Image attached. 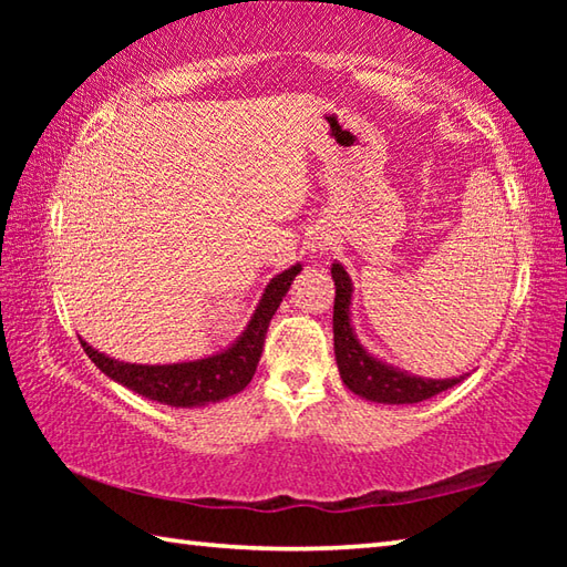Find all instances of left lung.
<instances>
[{"mask_svg": "<svg viewBox=\"0 0 567 567\" xmlns=\"http://www.w3.org/2000/svg\"><path fill=\"white\" fill-rule=\"evenodd\" d=\"M334 280V312H332V332H334V360H338L340 378L354 395L372 402H385V405H412V402L430 400L437 392L457 385L460 378L427 380L410 375V372L392 368L362 348L358 334L350 324V305H352V280L340 262L332 265Z\"/></svg>", "mask_w": 567, "mask_h": 567, "instance_id": "obj_1", "label": "left lung"}]
</instances>
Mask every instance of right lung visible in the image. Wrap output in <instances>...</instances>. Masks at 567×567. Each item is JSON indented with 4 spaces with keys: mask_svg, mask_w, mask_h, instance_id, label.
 <instances>
[{
    "mask_svg": "<svg viewBox=\"0 0 567 567\" xmlns=\"http://www.w3.org/2000/svg\"><path fill=\"white\" fill-rule=\"evenodd\" d=\"M302 265H292L290 270L275 275L270 285L265 287L262 300L247 322L245 332L229 344L227 350L209 354L203 360L172 362V364H137L122 362L110 354L94 350L90 342H82L84 352L97 364L104 375L120 385L130 388L147 400H157L162 405L172 408H203L209 402H219L229 395H237L252 380L257 362H260L267 328H270L272 315L280 307L282 297L290 285L300 275Z\"/></svg>",
    "mask_w": 567,
    "mask_h": 567,
    "instance_id": "right-lung-1",
    "label": "right lung"
}]
</instances>
